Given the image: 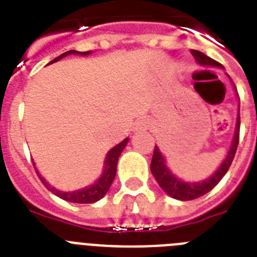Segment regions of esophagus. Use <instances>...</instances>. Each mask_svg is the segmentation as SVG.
I'll return each mask as SVG.
<instances>
[{"label":"esophagus","instance_id":"1","mask_svg":"<svg viewBox=\"0 0 257 257\" xmlns=\"http://www.w3.org/2000/svg\"><path fill=\"white\" fill-rule=\"evenodd\" d=\"M151 128V121L148 118H142L139 121H136L135 123V131L136 133H144V131Z\"/></svg>","mask_w":257,"mask_h":257}]
</instances>
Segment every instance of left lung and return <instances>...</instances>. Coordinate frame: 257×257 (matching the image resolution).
Listing matches in <instances>:
<instances>
[{
  "label": "left lung",
  "instance_id": "obj_1",
  "mask_svg": "<svg viewBox=\"0 0 257 257\" xmlns=\"http://www.w3.org/2000/svg\"><path fill=\"white\" fill-rule=\"evenodd\" d=\"M192 55L194 56L196 61L202 67H210V68H224L220 63L215 61L213 59L208 58L205 55L203 52L197 51V50H192ZM229 77V74H226ZM230 79V77H229ZM239 106H238V114H237V121H235V128H234V135L231 139L230 147L228 149L225 158L222 160L221 165L216 169V171L211 175L210 178L205 179L201 181H185L180 179L179 176L174 174L170 170V167L166 163V158L160 151L158 147H154L153 152V158H152L151 163V171L153 174L154 179L157 180L158 185L161 189L169 194L170 197L179 201H190V199H196L202 197L203 194L210 192L211 189L216 187L219 181L224 178V175L228 172L229 167H230L233 158L235 156V151L238 147V140H239Z\"/></svg>",
  "mask_w": 257,
  "mask_h": 257
}]
</instances>
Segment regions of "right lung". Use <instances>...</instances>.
<instances>
[{
	"label": "right lung",
	"instance_id": "obj_1",
	"mask_svg": "<svg viewBox=\"0 0 257 257\" xmlns=\"http://www.w3.org/2000/svg\"><path fill=\"white\" fill-rule=\"evenodd\" d=\"M92 54V51H86V52H79L76 51V50H69V51L64 52V54H61L59 55L58 58H55L54 60H51L49 64H52V63H56V61L61 60L63 58L68 55H81V56H87ZM47 64V65H49ZM128 143V138H126L124 140H122L119 144H117L115 147H113L110 151L106 153L105 160H104V165H103V171H101V175L99 176L97 180H95L94 184L91 185H87L85 188H81L78 190H73V192H63V190L56 189L55 187H52L50 185L49 181L40 174V171L36 167V163L33 162V166H35L36 172H37L38 178L40 180L42 181L45 187L50 190L51 193H54L55 196H58L59 198L64 199L67 202H72V203H95L99 199L103 198L105 196L106 193H108L109 188L112 185L113 180L115 178V172H117V163H118V158L121 156L122 151L124 149V147Z\"/></svg>",
	"mask_w": 257,
	"mask_h": 257
}]
</instances>
